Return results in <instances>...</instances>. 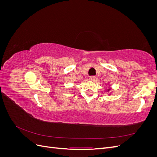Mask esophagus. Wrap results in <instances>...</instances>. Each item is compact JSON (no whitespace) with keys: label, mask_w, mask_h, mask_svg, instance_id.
I'll return each instance as SVG.
<instances>
[{"label":"esophagus","mask_w":157,"mask_h":157,"mask_svg":"<svg viewBox=\"0 0 157 157\" xmlns=\"http://www.w3.org/2000/svg\"><path fill=\"white\" fill-rule=\"evenodd\" d=\"M89 79L91 80V81H94V80H96V77H95V76H90L89 77Z\"/></svg>","instance_id":"obj_1"}]
</instances>
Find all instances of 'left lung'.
<instances>
[{
  "mask_svg": "<svg viewBox=\"0 0 157 157\" xmlns=\"http://www.w3.org/2000/svg\"><path fill=\"white\" fill-rule=\"evenodd\" d=\"M109 90H110V89H109V90H108V91H109Z\"/></svg>",
  "mask_w": 157,
  "mask_h": 157,
  "instance_id": "8db88e82",
  "label": "left lung"
}]
</instances>
